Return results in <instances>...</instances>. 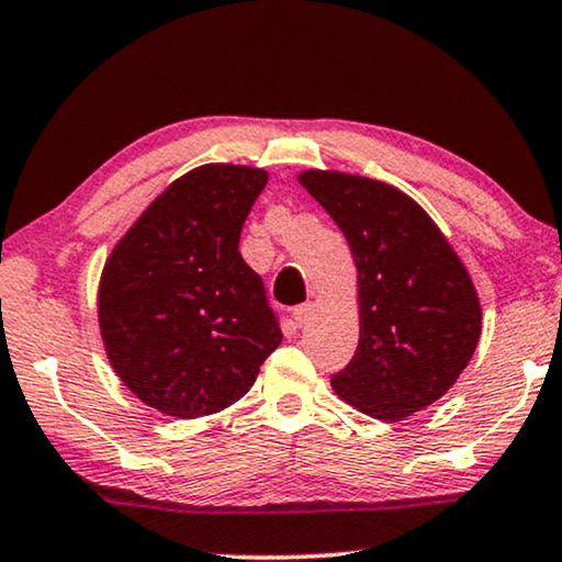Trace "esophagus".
I'll use <instances>...</instances> for the list:
<instances>
[{
	"instance_id": "obj_1",
	"label": "esophagus",
	"mask_w": 562,
	"mask_h": 562,
	"mask_svg": "<svg viewBox=\"0 0 562 562\" xmlns=\"http://www.w3.org/2000/svg\"><path fill=\"white\" fill-rule=\"evenodd\" d=\"M310 313H313V305H310V302H302V305L292 310V319H295L297 327H302V325H307Z\"/></svg>"
}]
</instances>
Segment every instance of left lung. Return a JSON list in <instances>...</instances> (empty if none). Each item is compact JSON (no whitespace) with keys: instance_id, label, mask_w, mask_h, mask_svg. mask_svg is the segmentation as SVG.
Segmentation results:
<instances>
[{"instance_id":"left-lung-1","label":"left lung","mask_w":562,"mask_h":562,"mask_svg":"<svg viewBox=\"0 0 562 562\" xmlns=\"http://www.w3.org/2000/svg\"><path fill=\"white\" fill-rule=\"evenodd\" d=\"M300 182L342 229L358 267L360 342L333 375L345 403L400 420L456 385L480 340V302L448 239L395 187L342 172Z\"/></svg>"}]
</instances>
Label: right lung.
<instances>
[{
	"instance_id": "obj_1",
	"label": "right lung",
	"mask_w": 562,
	"mask_h": 562,
	"mask_svg": "<svg viewBox=\"0 0 562 562\" xmlns=\"http://www.w3.org/2000/svg\"><path fill=\"white\" fill-rule=\"evenodd\" d=\"M267 172L204 165L172 182L120 239L100 282V329L142 403L202 417L237 403L282 340L239 233Z\"/></svg>"
}]
</instances>
